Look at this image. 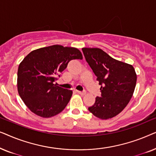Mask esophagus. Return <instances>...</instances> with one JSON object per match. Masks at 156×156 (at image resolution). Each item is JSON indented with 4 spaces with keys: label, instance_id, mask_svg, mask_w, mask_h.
<instances>
[{
    "label": "esophagus",
    "instance_id": "obj_1",
    "mask_svg": "<svg viewBox=\"0 0 156 156\" xmlns=\"http://www.w3.org/2000/svg\"><path fill=\"white\" fill-rule=\"evenodd\" d=\"M76 92H77L78 94H81V95H85V94H86V91H81L76 90Z\"/></svg>",
    "mask_w": 156,
    "mask_h": 156
}]
</instances>
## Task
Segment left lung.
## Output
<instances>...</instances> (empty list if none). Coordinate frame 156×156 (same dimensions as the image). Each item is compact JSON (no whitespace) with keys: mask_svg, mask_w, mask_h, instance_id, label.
<instances>
[{"mask_svg":"<svg viewBox=\"0 0 156 156\" xmlns=\"http://www.w3.org/2000/svg\"><path fill=\"white\" fill-rule=\"evenodd\" d=\"M82 52L101 86V97H96L88 109L101 119L112 118L122 112L133 96L137 80L135 69L99 48H84Z\"/></svg>","mask_w":156,"mask_h":156,"instance_id":"obj_1","label":"left lung"}]
</instances>
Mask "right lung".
Instances as JSON below:
<instances>
[{
    "label": "right lung",
    "instance_id": "obj_1",
    "mask_svg": "<svg viewBox=\"0 0 156 156\" xmlns=\"http://www.w3.org/2000/svg\"><path fill=\"white\" fill-rule=\"evenodd\" d=\"M72 59H82L78 49L55 44L32 51L21 62L18 91L32 112L49 118L66 107L72 91L57 86L55 82Z\"/></svg>",
    "mask_w": 156,
    "mask_h": 156
}]
</instances>
